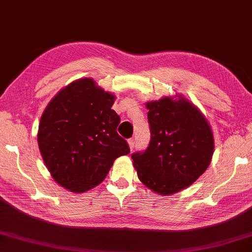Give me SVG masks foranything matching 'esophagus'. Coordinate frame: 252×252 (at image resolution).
<instances>
[{
    "label": "esophagus",
    "mask_w": 252,
    "mask_h": 252,
    "mask_svg": "<svg viewBox=\"0 0 252 252\" xmlns=\"http://www.w3.org/2000/svg\"><path fill=\"white\" fill-rule=\"evenodd\" d=\"M127 144H129V149H130V151H133V149H134V144H135V141H134V139H130L129 141H127Z\"/></svg>",
    "instance_id": "34e87169"
}]
</instances>
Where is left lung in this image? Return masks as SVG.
Listing matches in <instances>:
<instances>
[{
    "label": "left lung",
    "instance_id": "1",
    "mask_svg": "<svg viewBox=\"0 0 252 252\" xmlns=\"http://www.w3.org/2000/svg\"><path fill=\"white\" fill-rule=\"evenodd\" d=\"M151 141L143 153H133L139 180L154 193L172 195L190 186L207 170L215 141L199 109L181 94L145 103Z\"/></svg>",
    "mask_w": 252,
    "mask_h": 252
}]
</instances>
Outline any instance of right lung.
<instances>
[{
  "label": "right lung",
  "mask_w": 252,
  "mask_h": 252,
  "mask_svg": "<svg viewBox=\"0 0 252 252\" xmlns=\"http://www.w3.org/2000/svg\"><path fill=\"white\" fill-rule=\"evenodd\" d=\"M116 95L94 79L70 82L50 100L37 133L43 161L54 181L72 193L99 185L114 159L130 153L118 134Z\"/></svg>",
  "instance_id": "add662e5"
}]
</instances>
